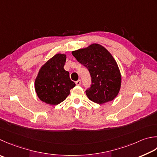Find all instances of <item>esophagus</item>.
<instances>
[{"mask_svg": "<svg viewBox=\"0 0 157 157\" xmlns=\"http://www.w3.org/2000/svg\"><path fill=\"white\" fill-rule=\"evenodd\" d=\"M75 84H76V85H78V86L80 85L81 84V80H80V79H78V81H76L75 82Z\"/></svg>", "mask_w": 157, "mask_h": 157, "instance_id": "1", "label": "esophagus"}]
</instances>
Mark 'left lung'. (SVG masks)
<instances>
[{
	"label": "left lung",
	"instance_id": "8db88e82",
	"mask_svg": "<svg viewBox=\"0 0 157 157\" xmlns=\"http://www.w3.org/2000/svg\"><path fill=\"white\" fill-rule=\"evenodd\" d=\"M72 54L90 73L91 86L86 90L88 99L99 104L114 99L121 89V75L112 54L97 44L73 51Z\"/></svg>",
	"mask_w": 157,
	"mask_h": 157
}]
</instances>
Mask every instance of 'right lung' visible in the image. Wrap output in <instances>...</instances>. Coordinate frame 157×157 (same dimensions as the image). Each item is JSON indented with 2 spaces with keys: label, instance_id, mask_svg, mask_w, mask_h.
I'll return each instance as SVG.
<instances>
[{
  "label": "right lung",
  "instance_id": "obj_1",
  "mask_svg": "<svg viewBox=\"0 0 157 157\" xmlns=\"http://www.w3.org/2000/svg\"><path fill=\"white\" fill-rule=\"evenodd\" d=\"M66 55L57 54L39 70L35 88L40 100L50 105H57L66 99L75 84L69 73L64 69Z\"/></svg>",
  "mask_w": 157,
  "mask_h": 157
}]
</instances>
